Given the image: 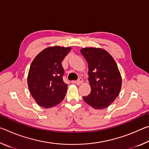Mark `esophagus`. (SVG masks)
Instances as JSON below:
<instances>
[{"mask_svg":"<svg viewBox=\"0 0 149 149\" xmlns=\"http://www.w3.org/2000/svg\"><path fill=\"white\" fill-rule=\"evenodd\" d=\"M83 81H84V79H83L82 78H79V79H77V81H73V83L77 85H80L82 84Z\"/></svg>","mask_w":149,"mask_h":149,"instance_id":"34e87169","label":"esophagus"}]
</instances>
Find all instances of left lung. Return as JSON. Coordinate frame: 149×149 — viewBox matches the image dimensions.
Returning a JSON list of instances; mask_svg holds the SVG:
<instances>
[{"mask_svg": "<svg viewBox=\"0 0 149 149\" xmlns=\"http://www.w3.org/2000/svg\"><path fill=\"white\" fill-rule=\"evenodd\" d=\"M89 67V82L91 91L84 101L95 109L108 107L119 95L122 77L113 57L100 48L86 47L81 49Z\"/></svg>", "mask_w": 149, "mask_h": 149, "instance_id": "8db88e82", "label": "left lung"}]
</instances>
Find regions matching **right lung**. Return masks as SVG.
Wrapping results in <instances>:
<instances>
[{
  "mask_svg": "<svg viewBox=\"0 0 149 149\" xmlns=\"http://www.w3.org/2000/svg\"><path fill=\"white\" fill-rule=\"evenodd\" d=\"M71 47H49L37 55L30 65L27 84L40 107L51 108L64 100L68 85L63 81L62 62Z\"/></svg>",
  "mask_w": 149,
  "mask_h": 149,
  "instance_id": "1",
  "label": "right lung"
}]
</instances>
